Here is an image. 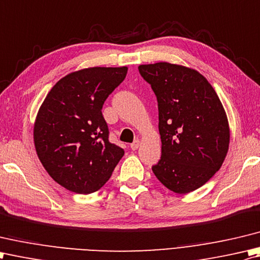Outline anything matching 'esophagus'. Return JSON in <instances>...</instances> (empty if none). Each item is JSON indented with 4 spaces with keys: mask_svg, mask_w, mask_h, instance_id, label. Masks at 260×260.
<instances>
[{
    "mask_svg": "<svg viewBox=\"0 0 260 260\" xmlns=\"http://www.w3.org/2000/svg\"><path fill=\"white\" fill-rule=\"evenodd\" d=\"M139 144H140L139 140H135V141L132 142V144L130 145V148H131L132 150H137L138 147H139Z\"/></svg>",
    "mask_w": 260,
    "mask_h": 260,
    "instance_id": "1",
    "label": "esophagus"
}]
</instances>
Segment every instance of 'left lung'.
Instances as JSON below:
<instances>
[{"instance_id": "8db88e82", "label": "left lung", "mask_w": 260, "mask_h": 260, "mask_svg": "<svg viewBox=\"0 0 260 260\" xmlns=\"http://www.w3.org/2000/svg\"><path fill=\"white\" fill-rule=\"evenodd\" d=\"M138 70L158 102L161 157L152 172L175 193L198 189L219 171L229 149V123L221 101L192 68L156 62Z\"/></svg>"}]
</instances>
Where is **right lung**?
<instances>
[{"label":"right lung","mask_w":260,"mask_h":260,"mask_svg":"<svg viewBox=\"0 0 260 260\" xmlns=\"http://www.w3.org/2000/svg\"><path fill=\"white\" fill-rule=\"evenodd\" d=\"M126 72V67H92L71 73L41 104L34 128L37 155L51 178L68 190L96 192L124 155L109 141L102 108Z\"/></svg>","instance_id":"right-lung-1"}]
</instances>
